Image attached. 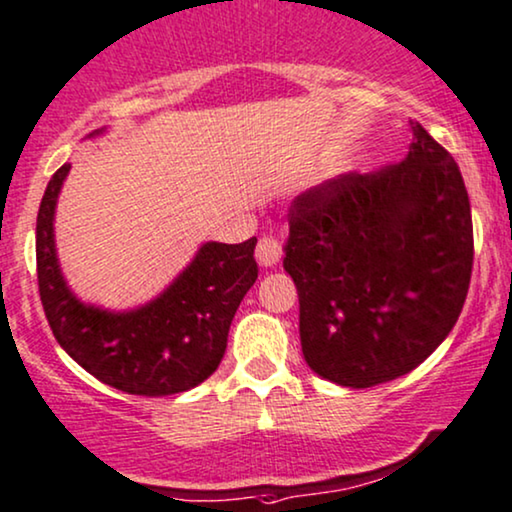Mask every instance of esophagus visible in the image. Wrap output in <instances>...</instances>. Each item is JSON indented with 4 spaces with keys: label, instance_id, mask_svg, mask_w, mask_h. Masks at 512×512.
Wrapping results in <instances>:
<instances>
[{
    "label": "esophagus",
    "instance_id": "34e87169",
    "mask_svg": "<svg viewBox=\"0 0 512 512\" xmlns=\"http://www.w3.org/2000/svg\"><path fill=\"white\" fill-rule=\"evenodd\" d=\"M281 255H283V248L276 238L271 236L260 238V243H257V250H255V257L257 262H260V267H267V269L276 267V264L281 262Z\"/></svg>",
    "mask_w": 512,
    "mask_h": 512
}]
</instances>
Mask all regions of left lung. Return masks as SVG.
Returning <instances> with one entry per match:
<instances>
[{"label": "left lung", "mask_w": 512, "mask_h": 512, "mask_svg": "<svg viewBox=\"0 0 512 512\" xmlns=\"http://www.w3.org/2000/svg\"><path fill=\"white\" fill-rule=\"evenodd\" d=\"M399 165L345 174L290 208L283 269L300 295L309 368L373 387L423 364L461 314L472 217L456 160L411 122Z\"/></svg>", "instance_id": "obj_1"}]
</instances>
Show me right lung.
Segmentation results:
<instances>
[{"mask_svg":"<svg viewBox=\"0 0 512 512\" xmlns=\"http://www.w3.org/2000/svg\"><path fill=\"white\" fill-rule=\"evenodd\" d=\"M94 129L87 139L103 137ZM66 163L44 191L37 215V278L58 345L101 383L141 397L191 390L217 371L238 304L257 281V238L229 245L208 241L172 283L144 304L108 309L84 302L58 262L54 219Z\"/></svg>","mask_w":512,"mask_h":512,"instance_id":"obj_1","label":"right lung"}]
</instances>
